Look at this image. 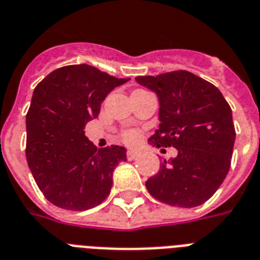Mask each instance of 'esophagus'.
<instances>
[{
    "label": "esophagus",
    "instance_id": "34e87169",
    "mask_svg": "<svg viewBox=\"0 0 260 260\" xmlns=\"http://www.w3.org/2000/svg\"><path fill=\"white\" fill-rule=\"evenodd\" d=\"M139 157V152L134 151V149H131V151L126 152V159L128 160H135Z\"/></svg>",
    "mask_w": 260,
    "mask_h": 260
}]
</instances>
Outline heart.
Wrapping results in <instances>:
<instances>
[{
    "instance_id": "1",
    "label": "heart",
    "mask_w": 260,
    "mask_h": 260,
    "mask_svg": "<svg viewBox=\"0 0 260 260\" xmlns=\"http://www.w3.org/2000/svg\"><path fill=\"white\" fill-rule=\"evenodd\" d=\"M123 140L125 141L126 144H136L137 141L140 140V134L137 131H125L123 134Z\"/></svg>"
}]
</instances>
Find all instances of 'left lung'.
<instances>
[{"label":"left lung","mask_w":260,"mask_h":260,"mask_svg":"<svg viewBox=\"0 0 260 260\" xmlns=\"http://www.w3.org/2000/svg\"><path fill=\"white\" fill-rule=\"evenodd\" d=\"M136 82L159 100L160 124L149 144L178 149V156L164 160L145 187L170 206L203 204L231 166L236 135L229 103L216 86L187 71L140 76Z\"/></svg>","instance_id":"8db88e82"}]
</instances>
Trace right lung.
<instances>
[{
	"label": "right lung",
	"instance_id": "add662e5",
	"mask_svg": "<svg viewBox=\"0 0 260 260\" xmlns=\"http://www.w3.org/2000/svg\"><path fill=\"white\" fill-rule=\"evenodd\" d=\"M128 80L80 64L56 69L35 88L26 115V160L54 206L85 211L109 195L113 171L126 160V149L97 148L84 129L99 116L107 94Z\"/></svg>",
	"mask_w": 260,
	"mask_h": 260
}]
</instances>
